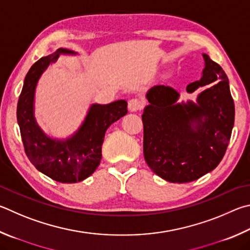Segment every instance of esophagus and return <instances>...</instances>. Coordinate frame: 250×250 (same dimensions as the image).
Returning a JSON list of instances; mask_svg holds the SVG:
<instances>
[{
	"mask_svg": "<svg viewBox=\"0 0 250 250\" xmlns=\"http://www.w3.org/2000/svg\"><path fill=\"white\" fill-rule=\"evenodd\" d=\"M145 105V102L143 99H140V98H132L129 101L128 104V108L130 111H139V110H142L143 107Z\"/></svg>",
	"mask_w": 250,
	"mask_h": 250,
	"instance_id": "esophagus-1",
	"label": "esophagus"
}]
</instances>
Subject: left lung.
I'll return each mask as SVG.
<instances>
[{"mask_svg": "<svg viewBox=\"0 0 250 250\" xmlns=\"http://www.w3.org/2000/svg\"><path fill=\"white\" fill-rule=\"evenodd\" d=\"M206 66L200 81L187 86L192 93L211 84L197 104H177L179 94L169 86L148 90L143 121V153L157 176L170 183L197 180L220 164L234 126L235 106L223 69L203 53Z\"/></svg>", "mask_w": 250, "mask_h": 250, "instance_id": "1", "label": "left lung"}]
</instances>
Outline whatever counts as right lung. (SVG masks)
Here are the masks:
<instances>
[{
    "mask_svg": "<svg viewBox=\"0 0 250 250\" xmlns=\"http://www.w3.org/2000/svg\"><path fill=\"white\" fill-rule=\"evenodd\" d=\"M61 53H73L66 49L34 63L27 73L17 103V122L27 157L36 168L63 184H73L87 178L102 160V145L107 129L128 112L125 101L108 105L95 104L89 108L78 132L65 141L53 140L44 134L34 118L35 88L40 75Z\"/></svg>",
    "mask_w": 250,
    "mask_h": 250,
    "instance_id": "right-lung-1",
    "label": "right lung"
}]
</instances>
